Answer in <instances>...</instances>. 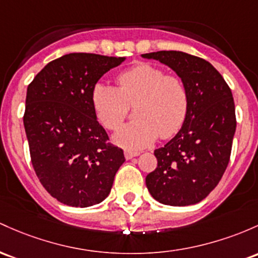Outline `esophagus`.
Listing matches in <instances>:
<instances>
[{"instance_id":"34e87169","label":"esophagus","mask_w":258,"mask_h":258,"mask_svg":"<svg viewBox=\"0 0 258 258\" xmlns=\"http://www.w3.org/2000/svg\"><path fill=\"white\" fill-rule=\"evenodd\" d=\"M124 158H126L127 160L128 159H132L134 157H138L140 155V152H132V151H124Z\"/></svg>"}]
</instances>
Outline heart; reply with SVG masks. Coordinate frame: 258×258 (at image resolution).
Listing matches in <instances>:
<instances>
[{"label": "heart", "instance_id": "1", "mask_svg": "<svg viewBox=\"0 0 258 258\" xmlns=\"http://www.w3.org/2000/svg\"><path fill=\"white\" fill-rule=\"evenodd\" d=\"M118 88L98 83L92 100L99 121L107 130H117L135 105V121L118 130L114 141L123 148H144L180 131L188 112V90L177 76L165 75L154 64L138 63L120 73Z\"/></svg>", "mask_w": 258, "mask_h": 258}]
</instances>
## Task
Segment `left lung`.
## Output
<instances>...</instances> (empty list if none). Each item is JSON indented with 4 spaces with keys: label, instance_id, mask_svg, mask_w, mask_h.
<instances>
[{
    "label": "left lung",
    "instance_id": "1",
    "mask_svg": "<svg viewBox=\"0 0 258 258\" xmlns=\"http://www.w3.org/2000/svg\"><path fill=\"white\" fill-rule=\"evenodd\" d=\"M142 57L175 71L189 97L185 123L172 140L154 151L158 166L147 175L146 185L163 205H195L213 191L229 164L236 130L233 94L222 75L197 56L157 51Z\"/></svg>",
    "mask_w": 258,
    "mask_h": 258
}]
</instances>
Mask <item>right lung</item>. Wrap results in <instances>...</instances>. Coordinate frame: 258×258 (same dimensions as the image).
<instances>
[{
  "label": "right lung",
  "instance_id": "obj_1",
  "mask_svg": "<svg viewBox=\"0 0 258 258\" xmlns=\"http://www.w3.org/2000/svg\"><path fill=\"white\" fill-rule=\"evenodd\" d=\"M124 57L73 52L49 62L28 86L23 117L30 158L45 189L63 205L90 207L109 196L123 151L109 143L92 93Z\"/></svg>",
  "mask_w": 258,
  "mask_h": 258
}]
</instances>
